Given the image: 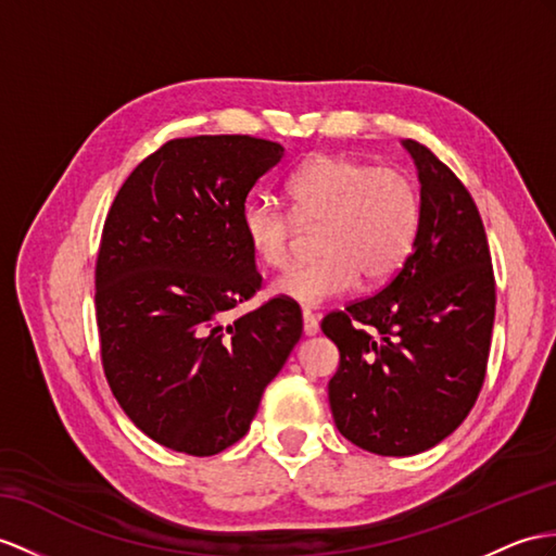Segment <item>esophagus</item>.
Segmentation results:
<instances>
[{"mask_svg":"<svg viewBox=\"0 0 556 556\" xmlns=\"http://www.w3.org/2000/svg\"><path fill=\"white\" fill-rule=\"evenodd\" d=\"M302 320H304V334H306V337L318 334V318H316L314 314H311L308 308L302 311Z\"/></svg>","mask_w":556,"mask_h":556,"instance_id":"obj_1","label":"esophagus"}]
</instances>
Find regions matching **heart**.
I'll list each match as a JSON object with an SVG mask.
<instances>
[{
  "label": "heart",
  "instance_id": "b5f03b06",
  "mask_svg": "<svg viewBox=\"0 0 556 556\" xmlns=\"http://www.w3.org/2000/svg\"><path fill=\"white\" fill-rule=\"evenodd\" d=\"M292 214L268 198L250 200L240 214L242 236L268 268H288L296 222L320 226V260L296 266L270 290L302 306H320L365 282L391 278L413 252L419 195L399 169L370 167L340 155H316L288 179Z\"/></svg>",
  "mask_w": 556,
  "mask_h": 556
}]
</instances>
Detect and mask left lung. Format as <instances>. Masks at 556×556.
<instances>
[{
  "label": "left lung",
  "mask_w": 556,
  "mask_h": 556,
  "mask_svg": "<svg viewBox=\"0 0 556 556\" xmlns=\"http://www.w3.org/2000/svg\"><path fill=\"white\" fill-rule=\"evenodd\" d=\"M419 181V228L408 260L368 300L328 314L323 334L340 349L328 384L340 434L375 455L434 448L463 425L485 377L495 280L477 205L463 181L403 141ZM354 321L370 324L368 336Z\"/></svg>",
  "instance_id": "8db88e82"
}]
</instances>
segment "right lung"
Instances as JSON below:
<instances>
[{
    "instance_id": "1",
    "label": "right lung",
    "mask_w": 556,
    "mask_h": 556,
    "mask_svg": "<svg viewBox=\"0 0 556 556\" xmlns=\"http://www.w3.org/2000/svg\"><path fill=\"white\" fill-rule=\"evenodd\" d=\"M286 148L222 134L174 139L115 195L97 260V320L119 408L165 448L207 457L248 434L268 382L302 337L276 296L228 320L260 290L242 236L248 193Z\"/></svg>"
}]
</instances>
